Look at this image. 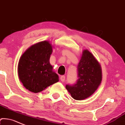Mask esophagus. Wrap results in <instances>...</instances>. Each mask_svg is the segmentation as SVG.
I'll list each match as a JSON object with an SVG mask.
<instances>
[{"label": "esophagus", "mask_w": 125, "mask_h": 125, "mask_svg": "<svg viewBox=\"0 0 125 125\" xmlns=\"http://www.w3.org/2000/svg\"><path fill=\"white\" fill-rule=\"evenodd\" d=\"M65 76H61V77H60V80H61L62 82H64V80H65Z\"/></svg>", "instance_id": "34e87169"}]
</instances>
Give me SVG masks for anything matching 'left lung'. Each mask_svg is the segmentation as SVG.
<instances>
[{
    "instance_id": "obj_1",
    "label": "left lung",
    "mask_w": 125,
    "mask_h": 125,
    "mask_svg": "<svg viewBox=\"0 0 125 125\" xmlns=\"http://www.w3.org/2000/svg\"><path fill=\"white\" fill-rule=\"evenodd\" d=\"M76 83L66 84L65 88L76 100H83L93 94L102 80V70L100 63L89 51L82 52L77 65Z\"/></svg>"
}]
</instances>
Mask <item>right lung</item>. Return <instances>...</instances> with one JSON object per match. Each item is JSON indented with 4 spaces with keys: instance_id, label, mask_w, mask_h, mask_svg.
Instances as JSON below:
<instances>
[{
    "instance_id": "add662e5",
    "label": "right lung",
    "mask_w": 125,
    "mask_h": 125,
    "mask_svg": "<svg viewBox=\"0 0 125 125\" xmlns=\"http://www.w3.org/2000/svg\"><path fill=\"white\" fill-rule=\"evenodd\" d=\"M52 46L48 41H42L28 48L20 59L18 73L23 86L34 93L45 89L59 81L49 62Z\"/></svg>"
}]
</instances>
